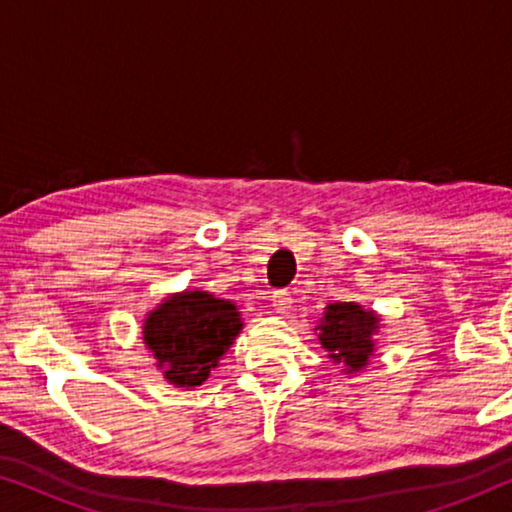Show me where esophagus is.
<instances>
[{
  "mask_svg": "<svg viewBox=\"0 0 512 512\" xmlns=\"http://www.w3.org/2000/svg\"><path fill=\"white\" fill-rule=\"evenodd\" d=\"M291 303H293V298H291L289 291H275V293H272V305H275L277 312H286L291 307Z\"/></svg>",
  "mask_w": 512,
  "mask_h": 512,
  "instance_id": "34e87169",
  "label": "esophagus"
}]
</instances>
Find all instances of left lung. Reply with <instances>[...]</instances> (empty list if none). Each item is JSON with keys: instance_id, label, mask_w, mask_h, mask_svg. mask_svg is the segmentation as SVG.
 Masks as SVG:
<instances>
[{"instance_id": "8db88e82", "label": "left lung", "mask_w": 512, "mask_h": 512, "mask_svg": "<svg viewBox=\"0 0 512 512\" xmlns=\"http://www.w3.org/2000/svg\"><path fill=\"white\" fill-rule=\"evenodd\" d=\"M377 331V317L373 312H363L354 303H333L326 307L324 321L319 324V340L331 352L335 363H347L352 370H359L373 354V333Z\"/></svg>"}]
</instances>
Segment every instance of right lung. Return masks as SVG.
<instances>
[{"label": "right lung", "instance_id": "1", "mask_svg": "<svg viewBox=\"0 0 512 512\" xmlns=\"http://www.w3.org/2000/svg\"><path fill=\"white\" fill-rule=\"evenodd\" d=\"M240 328V314L230 300L184 291L149 314L144 340L167 380L177 387H198L233 345Z\"/></svg>", "mask_w": 512, "mask_h": 512}]
</instances>
